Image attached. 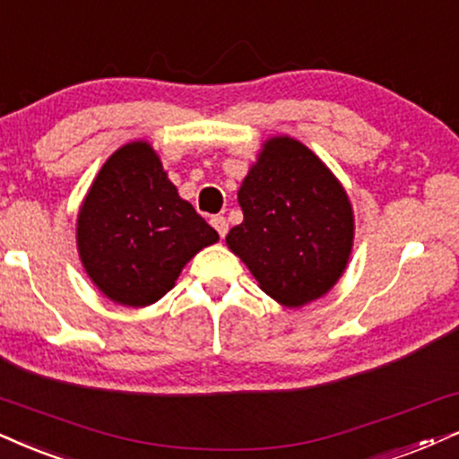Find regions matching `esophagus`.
<instances>
[{
	"instance_id": "esophagus-1",
	"label": "esophagus",
	"mask_w": 459,
	"mask_h": 459,
	"mask_svg": "<svg viewBox=\"0 0 459 459\" xmlns=\"http://www.w3.org/2000/svg\"><path fill=\"white\" fill-rule=\"evenodd\" d=\"M211 223H212V228L219 231L221 238H223V236L228 234L230 225H228V219H225V217H221V214H217V217H212V219H211Z\"/></svg>"
}]
</instances>
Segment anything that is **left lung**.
<instances>
[{
  "label": "left lung",
  "instance_id": "left-lung-1",
  "mask_svg": "<svg viewBox=\"0 0 459 459\" xmlns=\"http://www.w3.org/2000/svg\"><path fill=\"white\" fill-rule=\"evenodd\" d=\"M238 204L245 219L225 242L270 298L302 307L336 285L353 247V208L308 146L270 138L242 180Z\"/></svg>",
  "mask_w": 459,
  "mask_h": 459
}]
</instances>
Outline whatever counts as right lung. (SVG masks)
<instances>
[{"mask_svg":"<svg viewBox=\"0 0 459 459\" xmlns=\"http://www.w3.org/2000/svg\"><path fill=\"white\" fill-rule=\"evenodd\" d=\"M219 234L178 195L149 143L112 152L76 223L81 262L95 287L123 307H149Z\"/></svg>","mask_w":459,"mask_h":459,"instance_id":"1","label":"right lung"}]
</instances>
